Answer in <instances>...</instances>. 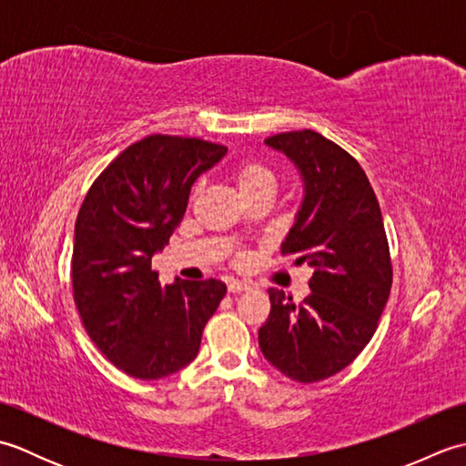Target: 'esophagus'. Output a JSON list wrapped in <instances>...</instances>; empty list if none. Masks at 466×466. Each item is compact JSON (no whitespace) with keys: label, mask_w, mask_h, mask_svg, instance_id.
Here are the masks:
<instances>
[{"label":"esophagus","mask_w":466,"mask_h":466,"mask_svg":"<svg viewBox=\"0 0 466 466\" xmlns=\"http://www.w3.org/2000/svg\"><path fill=\"white\" fill-rule=\"evenodd\" d=\"M246 290H250V284L240 282V280H230V282H228V292L240 294V292H246Z\"/></svg>","instance_id":"esophagus-1"}]
</instances>
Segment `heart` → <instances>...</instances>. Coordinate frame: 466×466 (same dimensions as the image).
Instances as JSON below:
<instances>
[{"mask_svg":"<svg viewBox=\"0 0 466 466\" xmlns=\"http://www.w3.org/2000/svg\"><path fill=\"white\" fill-rule=\"evenodd\" d=\"M234 182L238 186L240 194H246L250 190H256V187L266 186V184H274V176L268 170V167L262 166L260 162H242L236 166L234 170Z\"/></svg>","mask_w":466,"mask_h":466,"instance_id":"1","label":"heart"}]
</instances>
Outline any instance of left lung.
Wrapping results in <instances>:
<instances>
[{
  "instance_id": "obj_1",
  "label": "left lung",
  "mask_w": 466,
  "mask_h": 466,
  "mask_svg": "<svg viewBox=\"0 0 466 466\" xmlns=\"http://www.w3.org/2000/svg\"><path fill=\"white\" fill-rule=\"evenodd\" d=\"M299 167L304 198L282 254L314 270L296 304L270 289L258 330L264 359L296 382H319L346 369L370 342L392 286L379 200L360 164L312 130L264 140Z\"/></svg>"
}]
</instances>
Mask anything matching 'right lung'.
<instances>
[{
    "mask_svg": "<svg viewBox=\"0 0 466 466\" xmlns=\"http://www.w3.org/2000/svg\"><path fill=\"white\" fill-rule=\"evenodd\" d=\"M228 147L154 134L97 176L76 220L72 289L84 329L134 379L157 380L190 364L226 284L176 280L162 289L152 256L182 222L198 176Z\"/></svg>",
    "mask_w": 466,
    "mask_h": 466,
    "instance_id": "1",
    "label": "right lung"
}]
</instances>
